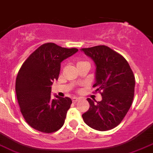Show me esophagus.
<instances>
[{
  "mask_svg": "<svg viewBox=\"0 0 153 153\" xmlns=\"http://www.w3.org/2000/svg\"><path fill=\"white\" fill-rule=\"evenodd\" d=\"M79 98H78V97H74L72 98V101H73V102L75 103V102H76V101H79Z\"/></svg>",
  "mask_w": 153,
  "mask_h": 153,
  "instance_id": "1",
  "label": "esophagus"
}]
</instances>
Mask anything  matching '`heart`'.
Returning a JSON list of instances; mask_svg holds the SVG:
<instances>
[{
  "label": "heart",
  "mask_w": 153,
  "mask_h": 153,
  "mask_svg": "<svg viewBox=\"0 0 153 153\" xmlns=\"http://www.w3.org/2000/svg\"><path fill=\"white\" fill-rule=\"evenodd\" d=\"M88 62H83V61H78L77 63H76V65L77 66H79V65H84V64H87Z\"/></svg>",
  "instance_id": "obj_1"
}]
</instances>
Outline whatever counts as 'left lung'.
Segmentation results:
<instances>
[{"instance_id":"8db88e82","label":"left lung","mask_w":153,"mask_h":153,"mask_svg":"<svg viewBox=\"0 0 153 153\" xmlns=\"http://www.w3.org/2000/svg\"><path fill=\"white\" fill-rule=\"evenodd\" d=\"M81 51L94 61L95 83L102 100L88 98L89 109L82 115L86 125L104 131L120 124L127 114L134 95L135 78L130 65L123 56L104 45L83 48Z\"/></svg>"}]
</instances>
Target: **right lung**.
Instances as JSON below:
<instances>
[{
    "instance_id": "add662e5",
    "label": "right lung",
    "mask_w": 153,
    "mask_h": 153,
    "mask_svg": "<svg viewBox=\"0 0 153 153\" xmlns=\"http://www.w3.org/2000/svg\"><path fill=\"white\" fill-rule=\"evenodd\" d=\"M53 43L37 48L23 63L16 80L20 111L31 128L52 133L63 126L72 101L70 97H51V85L59 79L61 63L77 52Z\"/></svg>"
}]
</instances>
